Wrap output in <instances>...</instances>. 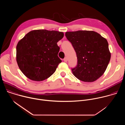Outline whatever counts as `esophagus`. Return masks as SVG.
<instances>
[{"instance_id": "esophagus-1", "label": "esophagus", "mask_w": 125, "mask_h": 125, "mask_svg": "<svg viewBox=\"0 0 125 125\" xmlns=\"http://www.w3.org/2000/svg\"><path fill=\"white\" fill-rule=\"evenodd\" d=\"M64 62H67V61H68V58H67V57H65V58H64Z\"/></svg>"}]
</instances>
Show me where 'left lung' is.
Returning a JSON list of instances; mask_svg holds the SVG:
<instances>
[{
    "mask_svg": "<svg viewBox=\"0 0 125 125\" xmlns=\"http://www.w3.org/2000/svg\"><path fill=\"white\" fill-rule=\"evenodd\" d=\"M67 40L77 54L78 63L72 68L73 75L84 82H93L105 72L111 58L106 39L93 31H67Z\"/></svg>",
    "mask_w": 125,
    "mask_h": 125,
    "instance_id": "left-lung-1",
    "label": "left lung"
}]
</instances>
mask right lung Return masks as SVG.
<instances>
[{
    "label": "right lung",
    "mask_w": 125,
    "mask_h": 125,
    "mask_svg": "<svg viewBox=\"0 0 125 125\" xmlns=\"http://www.w3.org/2000/svg\"><path fill=\"white\" fill-rule=\"evenodd\" d=\"M63 32L46 30H33L18 43L16 61L22 72L29 79L42 81L55 72L62 61L58 57L57 42Z\"/></svg>",
    "instance_id": "add662e5"
}]
</instances>
